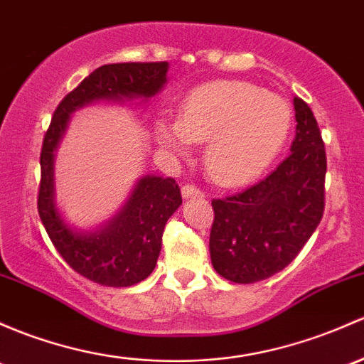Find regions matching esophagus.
Here are the masks:
<instances>
[{"label":"esophagus","instance_id":"esophagus-1","mask_svg":"<svg viewBox=\"0 0 364 364\" xmlns=\"http://www.w3.org/2000/svg\"><path fill=\"white\" fill-rule=\"evenodd\" d=\"M181 195L185 198H193V197H204V193L197 188L195 185H183L181 186Z\"/></svg>","mask_w":364,"mask_h":364}]
</instances>
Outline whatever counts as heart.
Returning <instances> with one entry per match:
<instances>
[{"instance_id": "heart-1", "label": "heart", "mask_w": 364, "mask_h": 364, "mask_svg": "<svg viewBox=\"0 0 364 364\" xmlns=\"http://www.w3.org/2000/svg\"><path fill=\"white\" fill-rule=\"evenodd\" d=\"M289 131L291 108L284 99L230 80L190 92L179 118L160 117L155 124L160 146L181 159L188 156L192 143H208L205 171L225 186L262 174L282 150Z\"/></svg>"}]
</instances>
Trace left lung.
<instances>
[{
  "instance_id": "left-lung-1",
  "label": "left lung",
  "mask_w": 364,
  "mask_h": 364,
  "mask_svg": "<svg viewBox=\"0 0 364 364\" xmlns=\"http://www.w3.org/2000/svg\"><path fill=\"white\" fill-rule=\"evenodd\" d=\"M291 153L244 192L214 198L209 251L214 270L237 284L281 272L296 258L324 211L326 151L312 109L293 99Z\"/></svg>"
}]
</instances>
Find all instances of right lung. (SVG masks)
<instances>
[{
    "mask_svg": "<svg viewBox=\"0 0 364 364\" xmlns=\"http://www.w3.org/2000/svg\"><path fill=\"white\" fill-rule=\"evenodd\" d=\"M167 70L169 63H122L97 68L60 101L43 137L38 193L41 223L75 272L109 288L134 286L153 272L162 250L164 227L183 202L179 186L172 178L141 176L120 211L99 227L82 230L68 223L57 208L55 151L73 113L95 102L146 105L167 83Z\"/></svg>",
    "mask_w": 364,
    "mask_h": 364,
    "instance_id": "add662e5",
    "label": "right lung"
}]
</instances>
